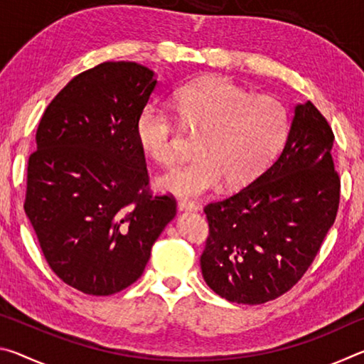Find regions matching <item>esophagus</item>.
<instances>
[{
  "instance_id": "1",
  "label": "esophagus",
  "mask_w": 364,
  "mask_h": 364,
  "mask_svg": "<svg viewBox=\"0 0 364 364\" xmlns=\"http://www.w3.org/2000/svg\"><path fill=\"white\" fill-rule=\"evenodd\" d=\"M178 208H180V210L196 212V210H199V205H197L196 202H191V200H186V199H181V200H178Z\"/></svg>"
}]
</instances>
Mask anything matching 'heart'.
Here are the masks:
<instances>
[{
	"instance_id": "heart-1",
	"label": "heart",
	"mask_w": 364,
	"mask_h": 364,
	"mask_svg": "<svg viewBox=\"0 0 364 364\" xmlns=\"http://www.w3.org/2000/svg\"><path fill=\"white\" fill-rule=\"evenodd\" d=\"M176 112L188 130L199 133L193 162L159 180L170 193L196 197L225 180L230 188L250 183L274 159L289 133L287 107L278 97L250 95L225 77H205L176 95ZM136 134L143 151L164 167L176 164L180 130L167 109L147 104Z\"/></svg>"
}]
</instances>
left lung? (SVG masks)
Wrapping results in <instances>:
<instances>
[{
    "label": "left lung",
    "instance_id": "obj_1",
    "mask_svg": "<svg viewBox=\"0 0 364 364\" xmlns=\"http://www.w3.org/2000/svg\"><path fill=\"white\" fill-rule=\"evenodd\" d=\"M334 133L310 101L294 109L284 149L236 194L207 204L202 276L234 304L278 299L300 281L334 225L341 180Z\"/></svg>",
    "mask_w": 364,
    "mask_h": 364
}]
</instances>
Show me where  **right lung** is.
Segmentation results:
<instances>
[{"instance_id":"1","label":"right lung","mask_w":364,"mask_h":364,"mask_svg":"<svg viewBox=\"0 0 364 364\" xmlns=\"http://www.w3.org/2000/svg\"><path fill=\"white\" fill-rule=\"evenodd\" d=\"M156 85L144 65L102 63L59 91L36 130L23 208L49 267L83 294L133 284L176 215L173 197L151 194L136 134Z\"/></svg>"}]
</instances>
